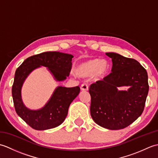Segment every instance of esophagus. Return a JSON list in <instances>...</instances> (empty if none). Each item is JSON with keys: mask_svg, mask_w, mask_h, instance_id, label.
I'll return each instance as SVG.
<instances>
[{"mask_svg": "<svg viewBox=\"0 0 158 158\" xmlns=\"http://www.w3.org/2000/svg\"><path fill=\"white\" fill-rule=\"evenodd\" d=\"M88 89H89L88 85V84H86V83H83V84L81 85V89L82 91H88Z\"/></svg>", "mask_w": 158, "mask_h": 158, "instance_id": "esophagus-1", "label": "esophagus"}]
</instances>
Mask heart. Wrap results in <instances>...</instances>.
<instances>
[{
    "mask_svg": "<svg viewBox=\"0 0 158 158\" xmlns=\"http://www.w3.org/2000/svg\"><path fill=\"white\" fill-rule=\"evenodd\" d=\"M109 68V63L105 60L95 58L79 64L75 68V72L77 75L81 77H90L94 75L97 78H100L106 75Z\"/></svg>",
    "mask_w": 158,
    "mask_h": 158,
    "instance_id": "b5f03b06",
    "label": "heart"
}]
</instances>
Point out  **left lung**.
Listing matches in <instances>:
<instances>
[{"mask_svg":"<svg viewBox=\"0 0 158 158\" xmlns=\"http://www.w3.org/2000/svg\"><path fill=\"white\" fill-rule=\"evenodd\" d=\"M106 55L112 59V73L89 86L90 114L98 125L120 130L142 114L149 92L148 76L145 68L135 59L113 52ZM122 86L130 88L127 91L117 89Z\"/></svg>","mask_w":158,"mask_h":158,"instance_id":"obj_1","label":"left lung"}]
</instances>
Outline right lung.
<instances>
[{
	"label": "right lung",
	"mask_w": 158,
	"mask_h": 158,
	"mask_svg": "<svg viewBox=\"0 0 158 158\" xmlns=\"http://www.w3.org/2000/svg\"><path fill=\"white\" fill-rule=\"evenodd\" d=\"M73 58V55L62 52H43L29 57L17 69L12 86L13 104L17 114L33 129L45 130L62 124L68 114L70 103L79 94L80 88L79 86H59L43 108L31 110L23 105L22 100L23 82L32 70L41 66L48 67L56 81H64L70 74Z\"/></svg>",
	"instance_id": "add662e5"
}]
</instances>
